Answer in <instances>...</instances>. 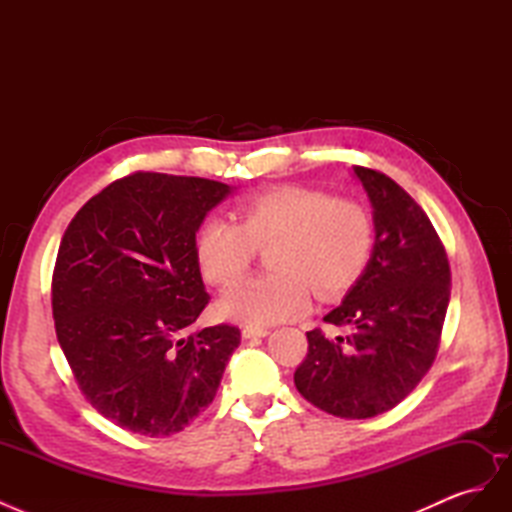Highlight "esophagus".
Masks as SVG:
<instances>
[{
    "mask_svg": "<svg viewBox=\"0 0 512 512\" xmlns=\"http://www.w3.org/2000/svg\"><path fill=\"white\" fill-rule=\"evenodd\" d=\"M265 335H269V331L262 329V327H245V329H243V337H247V339H252V337H265Z\"/></svg>",
    "mask_w": 512,
    "mask_h": 512,
    "instance_id": "34e87169",
    "label": "esophagus"
}]
</instances>
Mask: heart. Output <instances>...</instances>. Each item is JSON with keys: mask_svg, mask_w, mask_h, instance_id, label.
I'll return each instance as SVG.
<instances>
[{"mask_svg": "<svg viewBox=\"0 0 512 512\" xmlns=\"http://www.w3.org/2000/svg\"><path fill=\"white\" fill-rule=\"evenodd\" d=\"M237 222L213 218L196 241L198 265L213 286L239 282L258 247L269 252L273 273L230 288L220 314L262 327L303 312L312 297L329 301L350 290L374 250V220L352 196H331L305 185L247 196L235 209Z\"/></svg>", "mask_w": 512, "mask_h": 512, "instance_id": "obj_1", "label": "heart"}]
</instances>
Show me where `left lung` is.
<instances>
[{"instance_id":"1","label":"left lung","mask_w":512,"mask_h":512,"mask_svg":"<svg viewBox=\"0 0 512 512\" xmlns=\"http://www.w3.org/2000/svg\"><path fill=\"white\" fill-rule=\"evenodd\" d=\"M374 205L376 243L363 275L324 322L346 337L307 333L297 391L339 418H371L404 401L436 361L451 299V265L427 213L380 170L354 168Z\"/></svg>"}]
</instances>
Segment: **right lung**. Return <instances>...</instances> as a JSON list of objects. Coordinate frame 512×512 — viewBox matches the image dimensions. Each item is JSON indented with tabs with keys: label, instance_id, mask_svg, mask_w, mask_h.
<instances>
[{
	"label": "right lung",
	"instance_id": "1",
	"mask_svg": "<svg viewBox=\"0 0 512 512\" xmlns=\"http://www.w3.org/2000/svg\"><path fill=\"white\" fill-rule=\"evenodd\" d=\"M228 194L220 181L136 170L89 198L61 237L57 342L85 399L121 429L188 427L241 344L224 322L183 335L209 303L196 232Z\"/></svg>",
	"mask_w": 512,
	"mask_h": 512
}]
</instances>
